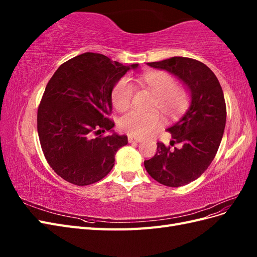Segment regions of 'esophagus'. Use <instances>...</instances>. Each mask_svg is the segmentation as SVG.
<instances>
[{
  "instance_id": "obj_1",
  "label": "esophagus",
  "mask_w": 257,
  "mask_h": 257,
  "mask_svg": "<svg viewBox=\"0 0 257 257\" xmlns=\"http://www.w3.org/2000/svg\"><path fill=\"white\" fill-rule=\"evenodd\" d=\"M142 141H143V138H141V137L128 135V143H141Z\"/></svg>"
}]
</instances>
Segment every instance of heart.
<instances>
[{"label": "heart", "mask_w": 257, "mask_h": 257, "mask_svg": "<svg viewBox=\"0 0 257 257\" xmlns=\"http://www.w3.org/2000/svg\"><path fill=\"white\" fill-rule=\"evenodd\" d=\"M141 87L149 89L155 95L152 109L160 110L166 118H175L186 111L191 104L189 90L177 85L175 77L165 71H149L138 78ZM135 94L134 85L127 78H121L114 84L111 100L119 111L130 109ZM160 116L157 112L131 111L120 120V127L132 136L143 137L150 134L160 125Z\"/></svg>", "instance_id": "heart-1"}]
</instances>
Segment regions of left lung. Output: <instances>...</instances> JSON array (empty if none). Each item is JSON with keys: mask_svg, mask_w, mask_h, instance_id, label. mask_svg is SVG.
<instances>
[{"mask_svg": "<svg viewBox=\"0 0 257 257\" xmlns=\"http://www.w3.org/2000/svg\"><path fill=\"white\" fill-rule=\"evenodd\" d=\"M148 65L178 76L191 92L189 110L167 128L172 142L168 146L158 142L157 153L145 161L154 180L178 188L203 175L219 149L226 123L223 90L211 69L197 60L173 57Z\"/></svg>", "mask_w": 257, "mask_h": 257, "instance_id": "1", "label": "left lung"}]
</instances>
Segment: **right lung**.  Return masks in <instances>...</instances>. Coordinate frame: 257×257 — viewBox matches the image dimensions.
Instances as JSON below:
<instances>
[{
	"instance_id": "1",
	"label": "right lung",
	"mask_w": 257,
	"mask_h": 257,
	"mask_svg": "<svg viewBox=\"0 0 257 257\" xmlns=\"http://www.w3.org/2000/svg\"><path fill=\"white\" fill-rule=\"evenodd\" d=\"M137 66L85 52L64 62L46 85L37 110L38 137L49 166L65 181L89 185L112 169L127 136L104 135L114 126L111 92Z\"/></svg>"
}]
</instances>
